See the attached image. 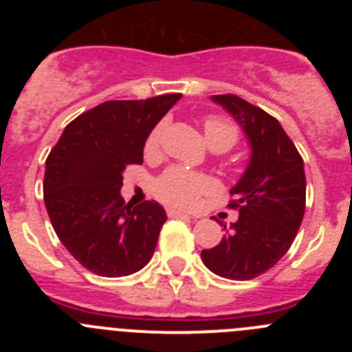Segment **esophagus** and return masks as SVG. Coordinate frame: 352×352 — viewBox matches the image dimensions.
<instances>
[{"instance_id":"esophagus-1","label":"esophagus","mask_w":352,"mask_h":352,"mask_svg":"<svg viewBox=\"0 0 352 352\" xmlns=\"http://www.w3.org/2000/svg\"><path fill=\"white\" fill-rule=\"evenodd\" d=\"M167 214H169L170 219H194V217H190V214L185 213V211L173 210V208H169V210H167Z\"/></svg>"}]
</instances>
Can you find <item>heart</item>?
I'll return each instance as SVG.
<instances>
[{
	"mask_svg": "<svg viewBox=\"0 0 352 352\" xmlns=\"http://www.w3.org/2000/svg\"><path fill=\"white\" fill-rule=\"evenodd\" d=\"M166 132V123H158L144 141V155L155 157L160 151L162 138ZM204 135L208 144L213 149L232 148L239 139V130L234 123L226 118L211 116L204 121ZM213 182L208 176L192 173L183 167H169L157 178L153 192L160 201L176 208H194L199 203L201 195L213 190Z\"/></svg>",
	"mask_w": 352,
	"mask_h": 352,
	"instance_id": "1",
	"label": "heart"
}]
</instances>
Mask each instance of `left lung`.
Returning <instances> with one entry per match:
<instances>
[{
	"label": "left lung",
	"mask_w": 352,
	"mask_h": 352,
	"mask_svg": "<svg viewBox=\"0 0 352 352\" xmlns=\"http://www.w3.org/2000/svg\"><path fill=\"white\" fill-rule=\"evenodd\" d=\"M211 100L236 118L250 142L252 157L227 206L239 211L217 247L201 252L214 275L252 280L273 268L296 238L305 213L303 158L272 114L236 95Z\"/></svg>",
	"instance_id": "8db88e82"
}]
</instances>
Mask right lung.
Returning a JSON list of instances; mask_svg holds the SVG:
<instances>
[{"mask_svg": "<svg viewBox=\"0 0 352 352\" xmlns=\"http://www.w3.org/2000/svg\"><path fill=\"white\" fill-rule=\"evenodd\" d=\"M182 98L109 100L65 126L45 160L43 201L56 234L84 268L125 276L153 257L167 220L157 201L125 204L123 170L142 164L148 133Z\"/></svg>", "mask_w": 352, "mask_h": 352, "instance_id": "add662e5", "label": "right lung"}]
</instances>
